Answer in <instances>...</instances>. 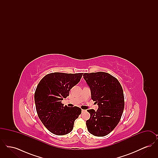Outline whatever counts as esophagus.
I'll return each mask as SVG.
<instances>
[{"label":"esophagus","instance_id":"34e87169","mask_svg":"<svg viewBox=\"0 0 158 158\" xmlns=\"http://www.w3.org/2000/svg\"><path fill=\"white\" fill-rule=\"evenodd\" d=\"M86 111V110H82V113H84V112H85Z\"/></svg>","mask_w":158,"mask_h":158}]
</instances>
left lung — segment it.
Wrapping results in <instances>:
<instances>
[{"instance_id": "left-lung-1", "label": "left lung", "mask_w": 158, "mask_h": 158, "mask_svg": "<svg viewBox=\"0 0 158 158\" xmlns=\"http://www.w3.org/2000/svg\"><path fill=\"white\" fill-rule=\"evenodd\" d=\"M83 78L89 85L91 99L98 105L97 111L87 110L90 118L86 121L88 131L98 137L110 133L117 126L124 108L122 86L113 76L102 72L84 73Z\"/></svg>"}]
</instances>
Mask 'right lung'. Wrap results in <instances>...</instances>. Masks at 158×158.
Returning a JSON list of instances; mask_svg holds the SVG:
<instances>
[{
  "label": "right lung",
  "instance_id": "obj_1",
  "mask_svg": "<svg viewBox=\"0 0 158 158\" xmlns=\"http://www.w3.org/2000/svg\"><path fill=\"white\" fill-rule=\"evenodd\" d=\"M83 73L54 72L45 75L38 84L34 100L38 116L51 133L64 135L73 130L76 119L82 110L68 107L61 103L69 91L80 81Z\"/></svg>",
  "mask_w": 158,
  "mask_h": 158
}]
</instances>
